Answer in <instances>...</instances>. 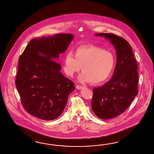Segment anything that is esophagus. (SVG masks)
Returning <instances> with one entry per match:
<instances>
[{"instance_id": "34e87169", "label": "esophagus", "mask_w": 154, "mask_h": 154, "mask_svg": "<svg viewBox=\"0 0 154 154\" xmlns=\"http://www.w3.org/2000/svg\"><path fill=\"white\" fill-rule=\"evenodd\" d=\"M76 88H77L78 89H82L83 88H84V86L77 85H76Z\"/></svg>"}]
</instances>
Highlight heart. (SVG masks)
Returning <instances> with one entry per match:
<instances>
[{
    "instance_id": "obj_1",
    "label": "heart",
    "mask_w": 154,
    "mask_h": 154,
    "mask_svg": "<svg viewBox=\"0 0 154 154\" xmlns=\"http://www.w3.org/2000/svg\"><path fill=\"white\" fill-rule=\"evenodd\" d=\"M116 63L114 56L102 48L95 46H80L76 48L74 55L66 53L63 63L66 74L73 76L82 69L79 82L93 84L102 83L108 79L114 70Z\"/></svg>"
}]
</instances>
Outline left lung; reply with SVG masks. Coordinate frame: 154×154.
I'll use <instances>...</instances> for the list:
<instances>
[{
    "instance_id": "8db88e82",
    "label": "left lung",
    "mask_w": 154,
    "mask_h": 154,
    "mask_svg": "<svg viewBox=\"0 0 154 154\" xmlns=\"http://www.w3.org/2000/svg\"><path fill=\"white\" fill-rule=\"evenodd\" d=\"M113 45L117 63L110 80L93 89L91 109L99 119H113L123 113L138 94V66L130 44L113 33H100Z\"/></svg>"
}]
</instances>
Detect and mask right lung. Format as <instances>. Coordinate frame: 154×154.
Returning a JSON list of instances; mask_svg holds the SVG:
<instances>
[{
    "label": "right lung",
    "mask_w": 154,
    "mask_h": 154,
    "mask_svg": "<svg viewBox=\"0 0 154 154\" xmlns=\"http://www.w3.org/2000/svg\"><path fill=\"white\" fill-rule=\"evenodd\" d=\"M74 38L57 33L31 40L19 59L17 89L24 109L43 120H53L63 113L74 83L61 72L55 60Z\"/></svg>",
    "instance_id": "obj_1"
}]
</instances>
